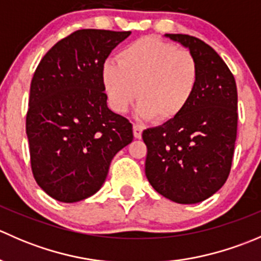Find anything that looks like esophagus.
<instances>
[{"mask_svg": "<svg viewBox=\"0 0 261 261\" xmlns=\"http://www.w3.org/2000/svg\"><path fill=\"white\" fill-rule=\"evenodd\" d=\"M143 130H144V126H141L140 123H134L133 125L134 136H135L136 139H141V136H143Z\"/></svg>", "mask_w": 261, "mask_h": 261, "instance_id": "obj_1", "label": "esophagus"}]
</instances>
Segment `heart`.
Here are the masks:
<instances>
[{
	"mask_svg": "<svg viewBox=\"0 0 261 261\" xmlns=\"http://www.w3.org/2000/svg\"><path fill=\"white\" fill-rule=\"evenodd\" d=\"M101 80L110 107L125 114L138 98L139 115L164 123L186 111L199 83L192 53L146 36L121 49L117 63L102 64Z\"/></svg>",
	"mask_w": 261,
	"mask_h": 261,
	"instance_id": "b5f03b06",
	"label": "heart"
}]
</instances>
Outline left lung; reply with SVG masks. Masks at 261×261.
I'll list each match as a JSON object with an SVG mask.
<instances>
[{
	"instance_id": "8db88e82",
	"label": "left lung",
	"mask_w": 261,
	"mask_h": 261,
	"mask_svg": "<svg viewBox=\"0 0 261 261\" xmlns=\"http://www.w3.org/2000/svg\"><path fill=\"white\" fill-rule=\"evenodd\" d=\"M199 65L193 99L177 118L143 133L145 174L152 188L181 204L198 203L227 180L238 135V88L222 58L201 39L167 34Z\"/></svg>"
}]
</instances>
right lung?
I'll return each mask as SVG.
<instances>
[{
  "label": "right lung",
  "instance_id": "obj_1",
  "mask_svg": "<svg viewBox=\"0 0 261 261\" xmlns=\"http://www.w3.org/2000/svg\"><path fill=\"white\" fill-rule=\"evenodd\" d=\"M131 31L83 29L58 41L30 86L26 135L34 178L64 203L93 196L133 141V125L107 107L102 64Z\"/></svg>",
  "mask_w": 261,
  "mask_h": 261
}]
</instances>
